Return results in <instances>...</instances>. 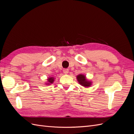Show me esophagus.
<instances>
[{
    "instance_id": "esophagus-1",
    "label": "esophagus",
    "mask_w": 134,
    "mask_h": 134,
    "mask_svg": "<svg viewBox=\"0 0 134 134\" xmlns=\"http://www.w3.org/2000/svg\"><path fill=\"white\" fill-rule=\"evenodd\" d=\"M63 72L65 74H68L69 72V69H63Z\"/></svg>"
}]
</instances>
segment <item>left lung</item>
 Segmentation results:
<instances>
[{
  "label": "left lung",
  "mask_w": 134,
  "mask_h": 134,
  "mask_svg": "<svg viewBox=\"0 0 134 134\" xmlns=\"http://www.w3.org/2000/svg\"><path fill=\"white\" fill-rule=\"evenodd\" d=\"M77 79H78V81L79 82V84L84 87H89L91 86V83L88 82V81L86 79L85 76L82 74H80L77 76Z\"/></svg>",
  "instance_id": "left-lung-1"
}]
</instances>
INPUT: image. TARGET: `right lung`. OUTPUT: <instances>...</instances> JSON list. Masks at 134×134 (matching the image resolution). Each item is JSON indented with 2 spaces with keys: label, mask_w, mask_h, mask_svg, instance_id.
<instances>
[{
  "label": "right lung",
  "mask_w": 134,
  "mask_h": 134,
  "mask_svg": "<svg viewBox=\"0 0 134 134\" xmlns=\"http://www.w3.org/2000/svg\"><path fill=\"white\" fill-rule=\"evenodd\" d=\"M48 83H52L54 82V78H52V77H51V78H48Z\"/></svg>",
  "instance_id": "add662e5"
}]
</instances>
